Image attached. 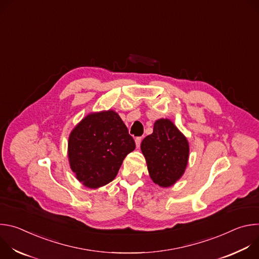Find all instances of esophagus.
<instances>
[{
	"label": "esophagus",
	"mask_w": 259,
	"mask_h": 259,
	"mask_svg": "<svg viewBox=\"0 0 259 259\" xmlns=\"http://www.w3.org/2000/svg\"><path fill=\"white\" fill-rule=\"evenodd\" d=\"M141 140H142V138H141V137H136V138H135V144H136V147H137V149H138V147L140 146Z\"/></svg>",
	"instance_id": "34e87169"
}]
</instances>
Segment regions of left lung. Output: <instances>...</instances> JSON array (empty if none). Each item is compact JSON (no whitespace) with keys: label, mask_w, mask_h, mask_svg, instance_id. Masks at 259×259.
Here are the masks:
<instances>
[{"label":"left lung","mask_w":259,"mask_h":259,"mask_svg":"<svg viewBox=\"0 0 259 259\" xmlns=\"http://www.w3.org/2000/svg\"><path fill=\"white\" fill-rule=\"evenodd\" d=\"M147 170L153 181L161 188H170L187 169L190 144L187 137L169 119H159L154 131L141 142Z\"/></svg>","instance_id":"1"}]
</instances>
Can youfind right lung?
<instances>
[{
  "label": "right lung",
  "mask_w": 259,
  "mask_h": 259,
  "mask_svg": "<svg viewBox=\"0 0 259 259\" xmlns=\"http://www.w3.org/2000/svg\"><path fill=\"white\" fill-rule=\"evenodd\" d=\"M135 142L113 109L90 113L69 134L67 157L76 178L89 189L113 181Z\"/></svg>",
  "instance_id": "right-lung-1"
}]
</instances>
